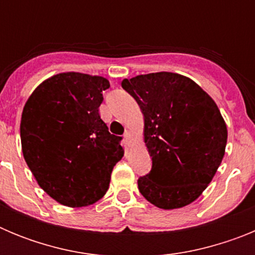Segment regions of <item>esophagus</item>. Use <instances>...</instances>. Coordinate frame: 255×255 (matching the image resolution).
<instances>
[{
  "instance_id": "obj_1",
  "label": "esophagus",
  "mask_w": 255,
  "mask_h": 255,
  "mask_svg": "<svg viewBox=\"0 0 255 255\" xmlns=\"http://www.w3.org/2000/svg\"><path fill=\"white\" fill-rule=\"evenodd\" d=\"M124 140H125V143L129 145L130 141H131V132L125 131V134H124Z\"/></svg>"
}]
</instances>
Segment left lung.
I'll return each instance as SVG.
<instances>
[{"label":"left lung","instance_id":"8db88e82","mask_svg":"<svg viewBox=\"0 0 255 255\" xmlns=\"http://www.w3.org/2000/svg\"><path fill=\"white\" fill-rule=\"evenodd\" d=\"M144 116L152 168L138 179L140 194L162 209L188 206L222 162L227 128L217 105L198 84L173 73L124 79Z\"/></svg>","mask_w":255,"mask_h":255}]
</instances>
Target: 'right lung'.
Listing matches in <instances>:
<instances>
[{"label": "right lung", "instance_id": "right-lung-1", "mask_svg": "<svg viewBox=\"0 0 255 255\" xmlns=\"http://www.w3.org/2000/svg\"><path fill=\"white\" fill-rule=\"evenodd\" d=\"M108 88L102 76L62 73L42 83L24 106V158L40 188L64 206L100 200L123 158V138L108 131L98 112Z\"/></svg>", "mask_w": 255, "mask_h": 255}]
</instances>
